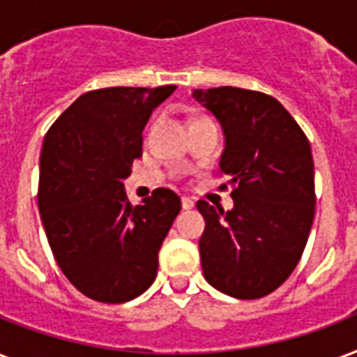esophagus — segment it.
<instances>
[{
    "instance_id": "esophagus-1",
    "label": "esophagus",
    "mask_w": 357,
    "mask_h": 357,
    "mask_svg": "<svg viewBox=\"0 0 357 357\" xmlns=\"http://www.w3.org/2000/svg\"><path fill=\"white\" fill-rule=\"evenodd\" d=\"M181 206H183V209H192L195 208V200L189 197H183L181 198Z\"/></svg>"
}]
</instances>
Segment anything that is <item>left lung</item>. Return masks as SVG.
Returning <instances> with one entry per match:
<instances>
[{
	"label": "left lung",
	"mask_w": 357,
	"mask_h": 357,
	"mask_svg": "<svg viewBox=\"0 0 357 357\" xmlns=\"http://www.w3.org/2000/svg\"><path fill=\"white\" fill-rule=\"evenodd\" d=\"M192 97L221 123L219 167L234 198L230 211L197 202L206 221L204 277L232 298H264L290 277L309 239L317 204L311 144L266 93L222 86L195 89Z\"/></svg>",
	"instance_id": "1"
}]
</instances>
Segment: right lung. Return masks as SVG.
<instances>
[{"label":"right lung","mask_w":357,"mask_h":357,"mask_svg":"<svg viewBox=\"0 0 357 357\" xmlns=\"http://www.w3.org/2000/svg\"><path fill=\"white\" fill-rule=\"evenodd\" d=\"M176 86L105 88L80 95L45 136L39 211L70 284L100 303H125L157 277L159 249L181 200L155 189L132 206L123 179L142 157V130Z\"/></svg>","instance_id":"1"}]
</instances>
